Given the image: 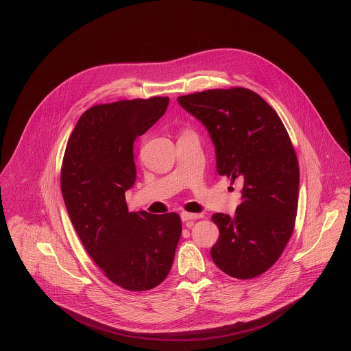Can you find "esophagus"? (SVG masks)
<instances>
[{
  "label": "esophagus",
  "mask_w": 351,
  "mask_h": 351,
  "mask_svg": "<svg viewBox=\"0 0 351 351\" xmlns=\"http://www.w3.org/2000/svg\"><path fill=\"white\" fill-rule=\"evenodd\" d=\"M202 215L201 213H189V212H182L181 213V219L184 223H193L195 220L201 219Z\"/></svg>",
  "instance_id": "34e87169"
}]
</instances>
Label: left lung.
Returning <instances> with one entry per match:
<instances>
[{"instance_id": "obj_1", "label": "left lung", "mask_w": 351, "mask_h": 351, "mask_svg": "<svg viewBox=\"0 0 351 351\" xmlns=\"http://www.w3.org/2000/svg\"><path fill=\"white\" fill-rule=\"evenodd\" d=\"M178 104L208 130L217 173L242 184L235 215L212 216L220 232L212 259L234 278H254L277 262L293 232L300 171L291 138L250 89L204 90L180 96Z\"/></svg>"}]
</instances>
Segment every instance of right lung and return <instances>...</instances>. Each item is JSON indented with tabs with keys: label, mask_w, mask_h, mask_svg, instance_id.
<instances>
[{
	"label": "right lung",
	"mask_w": 351,
	"mask_h": 351,
	"mask_svg": "<svg viewBox=\"0 0 351 351\" xmlns=\"http://www.w3.org/2000/svg\"><path fill=\"white\" fill-rule=\"evenodd\" d=\"M169 97L89 108L71 132L60 171L70 220L92 259L116 285L150 291L169 274L181 237L177 213L128 212L134 143L165 114Z\"/></svg>",
	"instance_id": "right-lung-1"
}]
</instances>
